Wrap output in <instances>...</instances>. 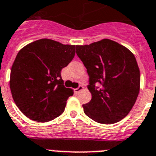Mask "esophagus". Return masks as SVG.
Instances as JSON below:
<instances>
[{"label":"esophagus","mask_w":156,"mask_h":156,"mask_svg":"<svg viewBox=\"0 0 156 156\" xmlns=\"http://www.w3.org/2000/svg\"><path fill=\"white\" fill-rule=\"evenodd\" d=\"M82 90H83V86H79V87H77V88H75L74 89V91H75L76 93H79L80 91H82Z\"/></svg>","instance_id":"obj_1"}]
</instances>
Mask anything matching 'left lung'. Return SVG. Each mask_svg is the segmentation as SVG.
Instances as JSON below:
<instances>
[{
	"mask_svg": "<svg viewBox=\"0 0 156 156\" xmlns=\"http://www.w3.org/2000/svg\"><path fill=\"white\" fill-rule=\"evenodd\" d=\"M76 49L89 76L87 88L91 99L83 105L85 114L101 124L122 120L134 106L140 91V74L135 56L108 38Z\"/></svg>",
	"mask_w": 156,
	"mask_h": 156,
	"instance_id": "obj_1",
	"label": "left lung"
}]
</instances>
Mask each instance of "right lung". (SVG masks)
I'll use <instances>...</instances> for the list:
<instances>
[{"label":"right lung","mask_w":156,"mask_h":156,"mask_svg":"<svg viewBox=\"0 0 156 156\" xmlns=\"http://www.w3.org/2000/svg\"><path fill=\"white\" fill-rule=\"evenodd\" d=\"M76 46L42 38L22 48L12 66L10 89L20 110L46 122L60 116L73 90L63 85L61 71L75 56Z\"/></svg>","instance_id":"add662e5"}]
</instances>
